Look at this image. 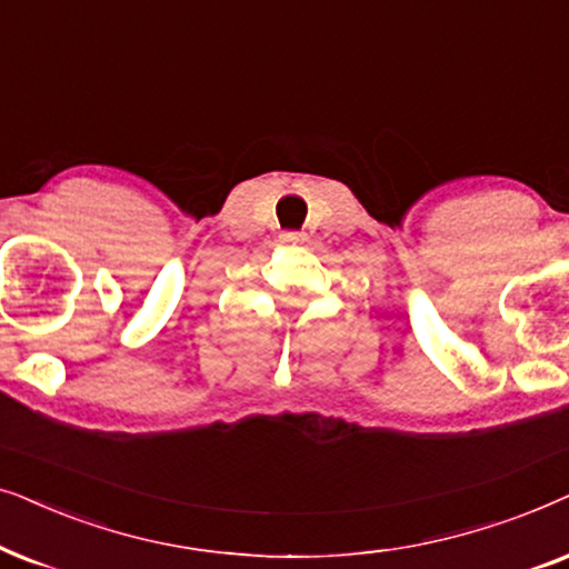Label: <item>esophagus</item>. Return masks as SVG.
I'll list each match as a JSON object with an SVG mask.
<instances>
[{"instance_id": "esophagus-1", "label": "esophagus", "mask_w": 569, "mask_h": 569, "mask_svg": "<svg viewBox=\"0 0 569 569\" xmlns=\"http://www.w3.org/2000/svg\"><path fill=\"white\" fill-rule=\"evenodd\" d=\"M280 241H283V244H299V241H305V233H301V231H283V233H280Z\"/></svg>"}]
</instances>
